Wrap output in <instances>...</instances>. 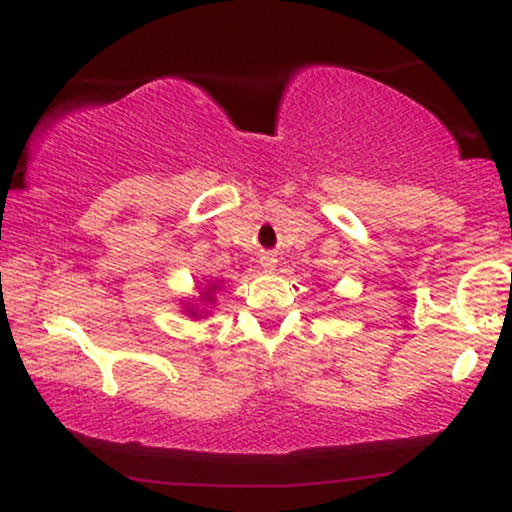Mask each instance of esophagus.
I'll return each instance as SVG.
<instances>
[{
	"label": "esophagus",
	"mask_w": 512,
	"mask_h": 512,
	"mask_svg": "<svg viewBox=\"0 0 512 512\" xmlns=\"http://www.w3.org/2000/svg\"><path fill=\"white\" fill-rule=\"evenodd\" d=\"M261 265L265 270H272L277 265V256L275 254H263L261 256Z\"/></svg>",
	"instance_id": "34e87169"
}]
</instances>
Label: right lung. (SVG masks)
<instances>
[{
    "mask_svg": "<svg viewBox=\"0 0 512 512\" xmlns=\"http://www.w3.org/2000/svg\"><path fill=\"white\" fill-rule=\"evenodd\" d=\"M223 286V279H205V286H198V303H191V298L184 300V312L186 317L191 319H205L209 317V312H212V307L216 305V291H221Z\"/></svg>",
    "mask_w": 512,
    "mask_h": 512,
    "instance_id": "1",
    "label": "right lung"
}]
</instances>
